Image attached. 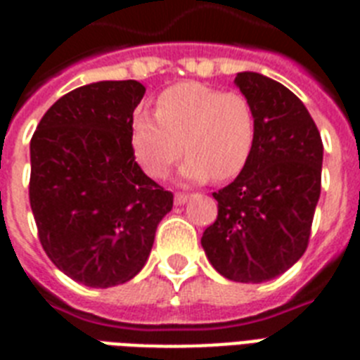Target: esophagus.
Wrapping results in <instances>:
<instances>
[{
	"label": "esophagus",
	"mask_w": 360,
	"mask_h": 360,
	"mask_svg": "<svg viewBox=\"0 0 360 360\" xmlns=\"http://www.w3.org/2000/svg\"><path fill=\"white\" fill-rule=\"evenodd\" d=\"M175 205H183V203L188 202V194H185V192H177L174 198Z\"/></svg>",
	"instance_id": "obj_1"
}]
</instances>
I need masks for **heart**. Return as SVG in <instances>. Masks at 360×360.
Listing matches in <instances>:
<instances>
[{
	"instance_id": "b5f03b06",
	"label": "heart",
	"mask_w": 360,
	"mask_h": 360,
	"mask_svg": "<svg viewBox=\"0 0 360 360\" xmlns=\"http://www.w3.org/2000/svg\"><path fill=\"white\" fill-rule=\"evenodd\" d=\"M181 177L192 183L224 181L243 172L256 146V114L239 91H222L200 82L168 87L157 98L155 115L132 117V147L151 177H166L183 155Z\"/></svg>"
}]
</instances>
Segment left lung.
<instances>
[{"mask_svg":"<svg viewBox=\"0 0 360 360\" xmlns=\"http://www.w3.org/2000/svg\"><path fill=\"white\" fill-rule=\"evenodd\" d=\"M256 114V146L233 183L213 192L219 217L203 231L209 262L233 282L259 284L304 254L321 192L323 143L304 104L278 82L239 72Z\"/></svg>","mask_w":360,"mask_h":360,"instance_id":"1","label":"left lung"}]
</instances>
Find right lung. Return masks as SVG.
I'll use <instances>...</instances> for the list:
<instances>
[{"label": "right lung", "mask_w": 360, "mask_h": 360, "mask_svg": "<svg viewBox=\"0 0 360 360\" xmlns=\"http://www.w3.org/2000/svg\"><path fill=\"white\" fill-rule=\"evenodd\" d=\"M146 87L97 82L48 108L31 138L30 203L53 265L89 288H112L146 265L174 194L149 179L132 149Z\"/></svg>", "instance_id": "right-lung-1"}]
</instances>
